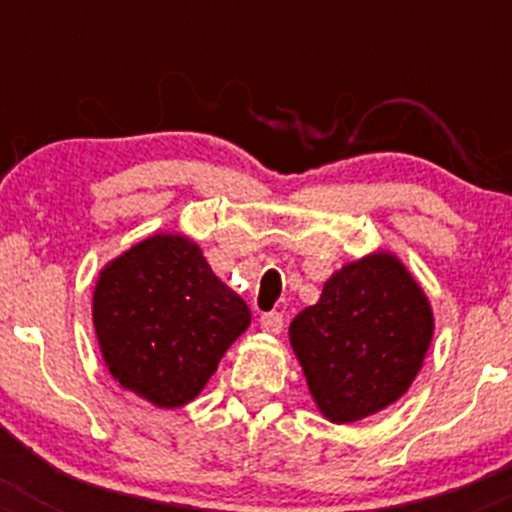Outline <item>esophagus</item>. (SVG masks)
Here are the masks:
<instances>
[{
    "mask_svg": "<svg viewBox=\"0 0 512 512\" xmlns=\"http://www.w3.org/2000/svg\"><path fill=\"white\" fill-rule=\"evenodd\" d=\"M260 327L265 334H280L285 327V319L280 312H267L260 317Z\"/></svg>",
    "mask_w": 512,
    "mask_h": 512,
    "instance_id": "34e87169",
    "label": "esophagus"
}]
</instances>
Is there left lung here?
Wrapping results in <instances>:
<instances>
[{"label": "left lung", "instance_id": "1", "mask_svg": "<svg viewBox=\"0 0 512 512\" xmlns=\"http://www.w3.org/2000/svg\"><path fill=\"white\" fill-rule=\"evenodd\" d=\"M433 339L426 292L391 252H371L324 282L289 324V344L324 418L354 423L396 404Z\"/></svg>", "mask_w": 512, "mask_h": 512}]
</instances>
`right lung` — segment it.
Here are the masks:
<instances>
[{
    "mask_svg": "<svg viewBox=\"0 0 512 512\" xmlns=\"http://www.w3.org/2000/svg\"><path fill=\"white\" fill-rule=\"evenodd\" d=\"M91 312L106 369L158 409L193 401L252 319L178 232H156L108 262Z\"/></svg>",
    "mask_w": 512,
    "mask_h": 512,
    "instance_id": "right-lung-1",
    "label": "right lung"
}]
</instances>
